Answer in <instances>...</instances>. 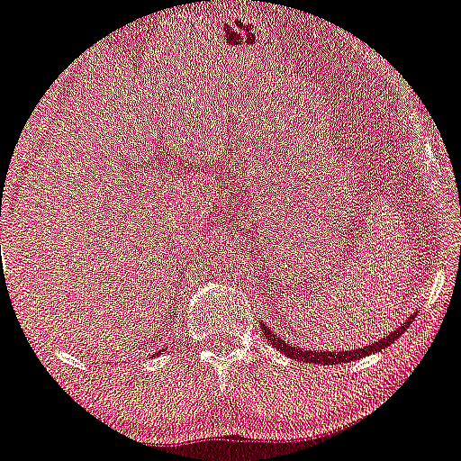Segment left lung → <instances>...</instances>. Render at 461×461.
Here are the masks:
<instances>
[{"instance_id": "left-lung-1", "label": "left lung", "mask_w": 461, "mask_h": 461, "mask_svg": "<svg viewBox=\"0 0 461 461\" xmlns=\"http://www.w3.org/2000/svg\"><path fill=\"white\" fill-rule=\"evenodd\" d=\"M409 320H413V317H407V321H402L401 326L392 332V335L378 339V341L372 343V346L358 348V350H343V352H317V350H311V348H295V346H291V343L282 341V339L277 337L273 330H269L267 326H265V335L273 343V346L277 348V350H280L282 354H286V357L297 358V361L312 363V366H339V363H350V361H357V358L367 357V354L385 350L387 346H392V343L396 341V339L401 337L404 330H407Z\"/></svg>"}]
</instances>
